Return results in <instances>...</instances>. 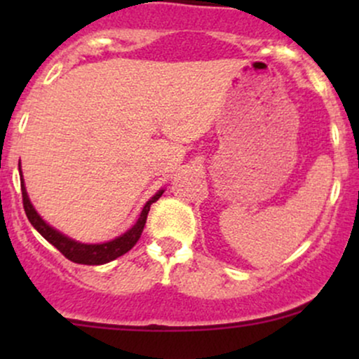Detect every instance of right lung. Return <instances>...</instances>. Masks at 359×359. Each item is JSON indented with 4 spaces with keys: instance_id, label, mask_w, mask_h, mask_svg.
I'll return each mask as SVG.
<instances>
[{
    "instance_id": "right-lung-1",
    "label": "right lung",
    "mask_w": 359,
    "mask_h": 359,
    "mask_svg": "<svg viewBox=\"0 0 359 359\" xmlns=\"http://www.w3.org/2000/svg\"><path fill=\"white\" fill-rule=\"evenodd\" d=\"M20 170V180H22V197H23V208L27 212L28 221L32 222V226L39 231L42 236L47 240L50 245L55 246L57 250L64 255L65 258L71 259L74 263H81V265H104V263L113 262L121 255H125L137 245V241L142 236L143 228H145L148 211H150V205L156 203L160 199L165 189H160L158 192H155L154 197L147 201V204L143 205L140 217L128 229L126 233L119 234L114 240L106 241V243H81L77 240H72L67 234L60 233L59 229H55L53 226L48 224L47 221H43V217L35 211L34 204H32L30 197H28L27 187H25V180L22 174V165H18Z\"/></svg>"
}]
</instances>
